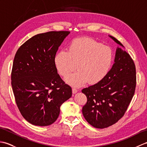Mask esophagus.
I'll return each instance as SVG.
<instances>
[{"instance_id": "1", "label": "esophagus", "mask_w": 147, "mask_h": 147, "mask_svg": "<svg viewBox=\"0 0 147 147\" xmlns=\"http://www.w3.org/2000/svg\"><path fill=\"white\" fill-rule=\"evenodd\" d=\"M72 92H73V94H75V93H76L78 92V90L73 88H72Z\"/></svg>"}]
</instances>
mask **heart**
Wrapping results in <instances>:
<instances>
[{"label":"heart","mask_w":147,"mask_h":147,"mask_svg":"<svg viewBox=\"0 0 147 147\" xmlns=\"http://www.w3.org/2000/svg\"><path fill=\"white\" fill-rule=\"evenodd\" d=\"M113 54L110 47L87 37L72 40L67 51H59L54 57L58 73L65 77L76 69L78 71L65 78V82L79 87L88 82L98 83L105 78L111 67Z\"/></svg>","instance_id":"heart-1"}]
</instances>
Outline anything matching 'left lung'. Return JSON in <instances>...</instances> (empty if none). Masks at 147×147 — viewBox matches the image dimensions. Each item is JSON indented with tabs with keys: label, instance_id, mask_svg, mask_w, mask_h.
Instances as JSON below:
<instances>
[{
	"label": "left lung",
	"instance_id": "8db88e82",
	"mask_svg": "<svg viewBox=\"0 0 147 147\" xmlns=\"http://www.w3.org/2000/svg\"><path fill=\"white\" fill-rule=\"evenodd\" d=\"M120 45L115 52L114 63L102 82L82 90L87 97L82 113L88 123L96 128H105L123 116L135 91L136 68L124 46L112 36Z\"/></svg>",
	"mask_w": 147,
	"mask_h": 147
}]
</instances>
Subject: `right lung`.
Segmentation results:
<instances>
[{
	"mask_svg": "<svg viewBox=\"0 0 147 147\" xmlns=\"http://www.w3.org/2000/svg\"><path fill=\"white\" fill-rule=\"evenodd\" d=\"M69 32H49L23 43L14 59L11 85L21 114L35 126L51 125L60 107L72 96L71 87L57 73L54 57Z\"/></svg>",
	"mask_w": 147,
	"mask_h": 147,
	"instance_id": "1",
	"label": "right lung"
}]
</instances>
